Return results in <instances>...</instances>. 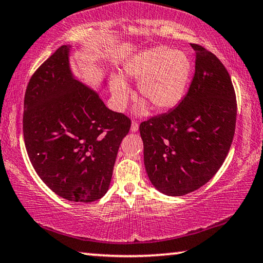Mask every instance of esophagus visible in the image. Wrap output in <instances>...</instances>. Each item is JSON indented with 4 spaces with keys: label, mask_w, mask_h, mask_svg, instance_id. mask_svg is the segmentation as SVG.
Here are the masks:
<instances>
[{
    "label": "esophagus",
    "mask_w": 263,
    "mask_h": 263,
    "mask_svg": "<svg viewBox=\"0 0 263 263\" xmlns=\"http://www.w3.org/2000/svg\"><path fill=\"white\" fill-rule=\"evenodd\" d=\"M138 130H139V124H138V122L133 121L132 124H131V131L132 132H137Z\"/></svg>",
    "instance_id": "esophagus-1"
}]
</instances>
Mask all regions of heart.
Masks as SVG:
<instances>
[{
    "instance_id": "heart-1",
    "label": "heart",
    "mask_w": 263,
    "mask_h": 263,
    "mask_svg": "<svg viewBox=\"0 0 263 263\" xmlns=\"http://www.w3.org/2000/svg\"><path fill=\"white\" fill-rule=\"evenodd\" d=\"M191 73V64L183 52L158 46L133 58L124 68L126 78L138 80V90L154 109L174 108L184 96ZM116 104L124 105L128 87L123 79L112 77L110 81ZM137 110L144 112L146 106L139 104Z\"/></svg>"
}]
</instances>
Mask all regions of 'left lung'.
I'll list each match as a JSON object with an SVG mask.
<instances>
[{
	"instance_id": "left-lung-1",
	"label": "left lung",
	"mask_w": 263,
	"mask_h": 263,
	"mask_svg": "<svg viewBox=\"0 0 263 263\" xmlns=\"http://www.w3.org/2000/svg\"><path fill=\"white\" fill-rule=\"evenodd\" d=\"M195 74L175 109L142 122L144 162L148 179L168 196L197 190L215 176L232 144L237 100L230 74L198 44Z\"/></svg>"
}]
</instances>
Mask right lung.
<instances>
[{
	"instance_id": "1",
	"label": "right lung",
	"mask_w": 263,
	"mask_h": 263,
	"mask_svg": "<svg viewBox=\"0 0 263 263\" xmlns=\"http://www.w3.org/2000/svg\"><path fill=\"white\" fill-rule=\"evenodd\" d=\"M69 47L60 46L30 79L24 142L34 171L53 193L90 203L109 189L131 119L106 108L97 92L74 79Z\"/></svg>"
}]
</instances>
